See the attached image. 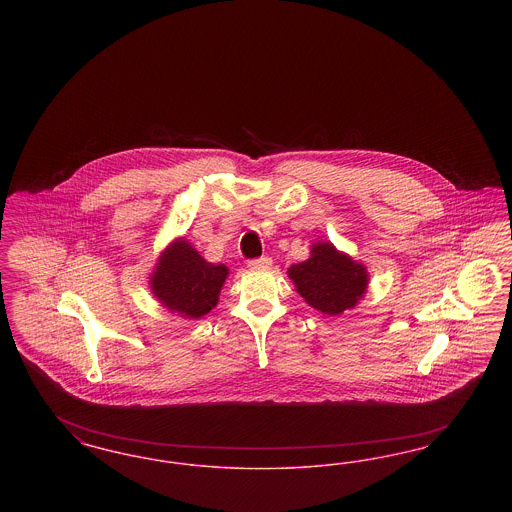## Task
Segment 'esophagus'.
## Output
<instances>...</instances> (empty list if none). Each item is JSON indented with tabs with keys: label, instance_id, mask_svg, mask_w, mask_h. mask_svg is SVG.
I'll return each instance as SVG.
<instances>
[{
	"label": "esophagus",
	"instance_id": "obj_1",
	"mask_svg": "<svg viewBox=\"0 0 512 512\" xmlns=\"http://www.w3.org/2000/svg\"><path fill=\"white\" fill-rule=\"evenodd\" d=\"M270 265H272V259H270L268 255H261V257L251 259V261L247 263V267L249 268H268Z\"/></svg>",
	"mask_w": 512,
	"mask_h": 512
}]
</instances>
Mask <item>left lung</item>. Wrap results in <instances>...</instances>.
I'll return each mask as SVG.
<instances>
[{
    "label": "left lung",
    "instance_id": "8db88e82",
    "mask_svg": "<svg viewBox=\"0 0 512 512\" xmlns=\"http://www.w3.org/2000/svg\"><path fill=\"white\" fill-rule=\"evenodd\" d=\"M297 292L324 315H340L355 307L366 290V270L338 253L332 244H317L311 259L288 270Z\"/></svg>",
    "mask_w": 512,
    "mask_h": 512
}]
</instances>
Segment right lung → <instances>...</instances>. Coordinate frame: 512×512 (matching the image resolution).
Masks as SVG:
<instances>
[{"mask_svg": "<svg viewBox=\"0 0 512 512\" xmlns=\"http://www.w3.org/2000/svg\"><path fill=\"white\" fill-rule=\"evenodd\" d=\"M226 274L224 265L207 263L192 245L180 240L161 255L151 290L171 311L199 318L217 305Z\"/></svg>", "mask_w": 512, "mask_h": 512, "instance_id": "obj_1", "label": "right lung"}]
</instances>
